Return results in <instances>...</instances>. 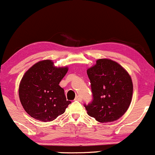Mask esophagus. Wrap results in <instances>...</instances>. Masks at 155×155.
<instances>
[{"label": "esophagus", "mask_w": 155, "mask_h": 155, "mask_svg": "<svg viewBox=\"0 0 155 155\" xmlns=\"http://www.w3.org/2000/svg\"><path fill=\"white\" fill-rule=\"evenodd\" d=\"M75 101H82V97H81V95H77L75 97Z\"/></svg>", "instance_id": "1"}]
</instances>
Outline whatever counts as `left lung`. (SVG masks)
Returning <instances> with one entry per match:
<instances>
[{
	"instance_id": "8db88e82",
	"label": "left lung",
	"mask_w": 155,
	"mask_h": 155,
	"mask_svg": "<svg viewBox=\"0 0 155 155\" xmlns=\"http://www.w3.org/2000/svg\"><path fill=\"white\" fill-rule=\"evenodd\" d=\"M92 101L84 105L87 114L101 123L113 122L125 114L132 99L130 75L119 64L110 59H99L87 69Z\"/></svg>"
}]
</instances>
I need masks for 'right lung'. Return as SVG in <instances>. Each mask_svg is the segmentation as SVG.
<instances>
[{
  "mask_svg": "<svg viewBox=\"0 0 155 155\" xmlns=\"http://www.w3.org/2000/svg\"><path fill=\"white\" fill-rule=\"evenodd\" d=\"M68 67H56L51 60H44L29 68L19 85V97L24 110L31 117L49 122L64 114L71 101H66L60 82Z\"/></svg>",
  "mask_w": 155,
  "mask_h": 155,
  "instance_id": "obj_1",
  "label": "right lung"
}]
</instances>
